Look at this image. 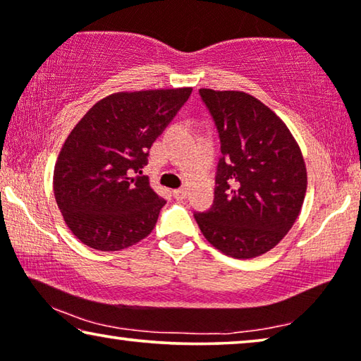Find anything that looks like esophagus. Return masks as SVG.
I'll use <instances>...</instances> for the list:
<instances>
[{
    "mask_svg": "<svg viewBox=\"0 0 361 361\" xmlns=\"http://www.w3.org/2000/svg\"><path fill=\"white\" fill-rule=\"evenodd\" d=\"M173 197H175V200H178V201L185 200V197H186V190H185V188H178V190H173Z\"/></svg>",
    "mask_w": 361,
    "mask_h": 361,
    "instance_id": "1",
    "label": "esophagus"
}]
</instances>
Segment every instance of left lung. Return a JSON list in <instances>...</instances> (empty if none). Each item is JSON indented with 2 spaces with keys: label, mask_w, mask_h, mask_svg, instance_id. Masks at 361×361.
Here are the masks:
<instances>
[{
  "label": "left lung",
  "mask_w": 361,
  "mask_h": 361,
  "mask_svg": "<svg viewBox=\"0 0 361 361\" xmlns=\"http://www.w3.org/2000/svg\"><path fill=\"white\" fill-rule=\"evenodd\" d=\"M219 132L214 204L195 219L206 240L233 258H255L286 235L307 188L301 149L273 111L243 91L201 88Z\"/></svg>",
  "instance_id": "obj_1"
}]
</instances>
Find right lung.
<instances>
[{"mask_svg":"<svg viewBox=\"0 0 361 361\" xmlns=\"http://www.w3.org/2000/svg\"><path fill=\"white\" fill-rule=\"evenodd\" d=\"M191 91L106 96L70 132L55 164L54 195L65 224L85 245L123 250L154 229L166 201L152 190L142 169Z\"/></svg>","mask_w":361,"mask_h":361,"instance_id":"1","label":"right lung"}]
</instances>
